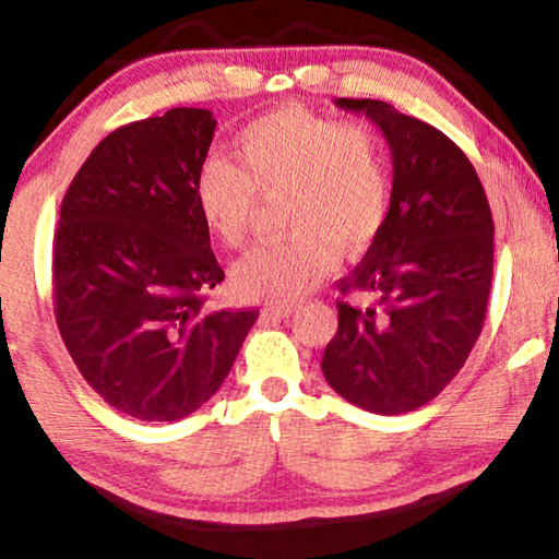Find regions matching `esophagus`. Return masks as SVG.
I'll return each mask as SVG.
<instances>
[{"label": "esophagus", "mask_w": 559, "mask_h": 559, "mask_svg": "<svg viewBox=\"0 0 559 559\" xmlns=\"http://www.w3.org/2000/svg\"><path fill=\"white\" fill-rule=\"evenodd\" d=\"M296 311L294 304H275V307H265V314H271L275 319H288Z\"/></svg>", "instance_id": "obj_1"}]
</instances>
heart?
<instances>
[{"label":"heart","mask_w":559,"mask_h":559,"mask_svg":"<svg viewBox=\"0 0 559 559\" xmlns=\"http://www.w3.org/2000/svg\"><path fill=\"white\" fill-rule=\"evenodd\" d=\"M240 166L222 155L199 163L193 197L206 227L227 245L248 240L258 197L284 199L292 235L252 248L233 278L248 299L294 301L345 255L362 252L381 233L391 176L381 138L360 122H342L307 107L263 115L235 138Z\"/></svg>","instance_id":"obj_1"}]
</instances>
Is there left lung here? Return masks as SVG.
<instances>
[{"label":"left lung","mask_w":559,"mask_h":559,"mask_svg":"<svg viewBox=\"0 0 559 559\" xmlns=\"http://www.w3.org/2000/svg\"><path fill=\"white\" fill-rule=\"evenodd\" d=\"M383 132L393 158L381 233L340 281L326 383L373 414L414 412L465 366L486 319L493 217L467 155L421 119L378 99H337Z\"/></svg>","instance_id":"left-lung-1"}]
</instances>
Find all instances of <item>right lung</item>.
I'll use <instances>...</instances> for the list:
<instances>
[{
  "instance_id": "1",
  "label": "right lung",
  "mask_w": 559,
  "mask_h": 559,
  "mask_svg": "<svg viewBox=\"0 0 559 559\" xmlns=\"http://www.w3.org/2000/svg\"><path fill=\"white\" fill-rule=\"evenodd\" d=\"M217 119L176 107L109 132L66 191L53 307L73 362L117 412L176 421L233 368L255 309L212 311L225 281L193 197Z\"/></svg>"
}]
</instances>
